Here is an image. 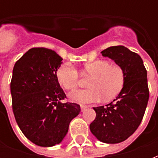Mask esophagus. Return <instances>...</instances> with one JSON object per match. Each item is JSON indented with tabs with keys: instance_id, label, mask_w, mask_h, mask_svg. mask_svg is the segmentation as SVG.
<instances>
[{
	"instance_id": "esophagus-1",
	"label": "esophagus",
	"mask_w": 158,
	"mask_h": 158,
	"mask_svg": "<svg viewBox=\"0 0 158 158\" xmlns=\"http://www.w3.org/2000/svg\"><path fill=\"white\" fill-rule=\"evenodd\" d=\"M80 108H81V111L83 112V111H84V110H86L87 106H84V105H80Z\"/></svg>"
}]
</instances>
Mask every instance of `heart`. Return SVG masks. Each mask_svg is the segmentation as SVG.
I'll list each match as a JSON object with an SVG mask.
<instances>
[{
    "label": "heart",
    "instance_id": "obj_1",
    "mask_svg": "<svg viewBox=\"0 0 158 158\" xmlns=\"http://www.w3.org/2000/svg\"><path fill=\"white\" fill-rule=\"evenodd\" d=\"M83 73L92 76L89 82V89H76L69 94V100L77 103L111 100L120 94L125 84V74L122 67L111 64L105 60L87 63L83 67ZM56 78L60 85L67 90L75 89L79 84V73L68 63L58 68Z\"/></svg>",
    "mask_w": 158,
    "mask_h": 158
}]
</instances>
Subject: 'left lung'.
<instances>
[{
  "label": "left lung",
  "mask_w": 158,
  "mask_h": 158,
  "mask_svg": "<svg viewBox=\"0 0 158 158\" xmlns=\"http://www.w3.org/2000/svg\"><path fill=\"white\" fill-rule=\"evenodd\" d=\"M101 53L122 67L125 81L110 103L94 107L96 118L89 128L99 141L118 143L132 135L142 121L149 98L147 70L142 58L124 46L110 47Z\"/></svg>",
  "instance_id": "left-lung-1"
}]
</instances>
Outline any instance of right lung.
I'll return each instance as SVG.
<instances>
[{
	"label": "right lung",
	"mask_w": 158,
	"mask_h": 158,
	"mask_svg": "<svg viewBox=\"0 0 158 158\" xmlns=\"http://www.w3.org/2000/svg\"><path fill=\"white\" fill-rule=\"evenodd\" d=\"M62 58L55 51L32 48L15 64L10 83L12 107L19 127L34 144L52 147L65 137L80 112L65 98L56 78Z\"/></svg>",
	"instance_id": "1"
}]
</instances>
